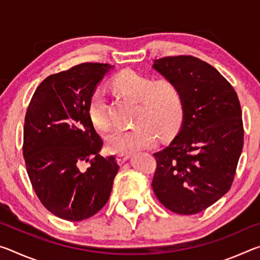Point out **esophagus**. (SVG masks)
Wrapping results in <instances>:
<instances>
[{"label":"esophagus","instance_id":"obj_1","mask_svg":"<svg viewBox=\"0 0 260 260\" xmlns=\"http://www.w3.org/2000/svg\"><path fill=\"white\" fill-rule=\"evenodd\" d=\"M131 157V155H125V153H119V155H117V161L118 164L121 165L124 164V162L128 159V158Z\"/></svg>","mask_w":260,"mask_h":260}]
</instances>
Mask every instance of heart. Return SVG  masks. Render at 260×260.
Wrapping results in <instances>:
<instances>
[{
  "mask_svg": "<svg viewBox=\"0 0 260 260\" xmlns=\"http://www.w3.org/2000/svg\"><path fill=\"white\" fill-rule=\"evenodd\" d=\"M114 89L138 107L133 114V128L116 129L107 138V147L113 153H133L152 147L159 139L172 138L182 125L184 98L181 87L171 79H155L134 71H124L114 77ZM89 119L96 128L108 131L111 120L108 98L96 88L88 104Z\"/></svg>",
  "mask_w": 260,
  "mask_h": 260,
  "instance_id": "1",
  "label": "heart"
}]
</instances>
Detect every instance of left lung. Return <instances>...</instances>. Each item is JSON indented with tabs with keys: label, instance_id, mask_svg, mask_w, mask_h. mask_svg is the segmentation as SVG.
<instances>
[{
	"label": "left lung",
	"instance_id": "obj_1",
	"mask_svg": "<svg viewBox=\"0 0 260 260\" xmlns=\"http://www.w3.org/2000/svg\"><path fill=\"white\" fill-rule=\"evenodd\" d=\"M152 68L181 87L184 117L169 146L155 152L152 189L172 212L196 214L230 190L243 149V121L232 85L192 56L156 59Z\"/></svg>",
	"mask_w": 260,
	"mask_h": 260
}]
</instances>
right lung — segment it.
Masks as SVG:
<instances>
[{
  "instance_id": "right-lung-1",
  "label": "right lung",
  "mask_w": 260,
  "mask_h": 260,
  "mask_svg": "<svg viewBox=\"0 0 260 260\" xmlns=\"http://www.w3.org/2000/svg\"><path fill=\"white\" fill-rule=\"evenodd\" d=\"M113 68L83 63L51 74L35 90L26 111L23 156L33 189L56 217L81 221L107 204L119 170L99 152L103 141L88 114L98 83ZM82 162H89L86 171Z\"/></svg>"
}]
</instances>
